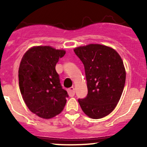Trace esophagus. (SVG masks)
<instances>
[{
    "label": "esophagus",
    "instance_id": "obj_1",
    "mask_svg": "<svg viewBox=\"0 0 147 147\" xmlns=\"http://www.w3.org/2000/svg\"><path fill=\"white\" fill-rule=\"evenodd\" d=\"M67 92H68V94H69V97H73L75 94V88H74L73 87H70V88H69L67 90Z\"/></svg>",
    "mask_w": 147,
    "mask_h": 147
}]
</instances>
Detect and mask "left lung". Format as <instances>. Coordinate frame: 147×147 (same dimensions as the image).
<instances>
[{
  "mask_svg": "<svg viewBox=\"0 0 147 147\" xmlns=\"http://www.w3.org/2000/svg\"><path fill=\"white\" fill-rule=\"evenodd\" d=\"M74 52L82 62L88 93L78 102L86 115L100 119L116 107L124 90L126 71L117 52L112 47L90 44Z\"/></svg>",
  "mask_w": 147,
  "mask_h": 147,
  "instance_id": "8db88e82",
  "label": "left lung"
}]
</instances>
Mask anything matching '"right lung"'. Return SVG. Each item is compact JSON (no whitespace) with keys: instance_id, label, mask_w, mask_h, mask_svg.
Masks as SVG:
<instances>
[{"instance_id":"1","label":"right lung","mask_w":147,"mask_h":147,"mask_svg":"<svg viewBox=\"0 0 147 147\" xmlns=\"http://www.w3.org/2000/svg\"><path fill=\"white\" fill-rule=\"evenodd\" d=\"M64 50L50 46L30 48L22 57L18 70L19 87L28 109L43 119H50L64 109L68 94L63 89L55 65Z\"/></svg>"}]
</instances>
